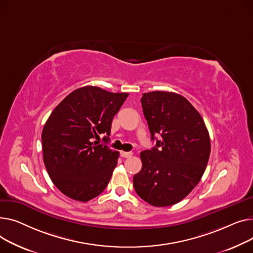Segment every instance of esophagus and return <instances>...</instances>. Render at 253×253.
<instances>
[{"label": "esophagus", "mask_w": 253, "mask_h": 253, "mask_svg": "<svg viewBox=\"0 0 253 253\" xmlns=\"http://www.w3.org/2000/svg\"><path fill=\"white\" fill-rule=\"evenodd\" d=\"M132 155L131 152H125V151H121V156L122 157H125V158H127V157H130Z\"/></svg>", "instance_id": "obj_1"}]
</instances>
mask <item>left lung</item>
I'll list each match as a JSON object with an SVG mask.
<instances>
[{
    "instance_id": "8db88e82",
    "label": "left lung",
    "mask_w": 253,
    "mask_h": 253,
    "mask_svg": "<svg viewBox=\"0 0 253 253\" xmlns=\"http://www.w3.org/2000/svg\"><path fill=\"white\" fill-rule=\"evenodd\" d=\"M141 103L151 140L161 137L151 150L141 152L133 187L153 206L173 205L201 180L211 155L210 133L199 112L179 94L144 93Z\"/></svg>"
}]
</instances>
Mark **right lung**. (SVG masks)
<instances>
[{
	"mask_svg": "<svg viewBox=\"0 0 253 253\" xmlns=\"http://www.w3.org/2000/svg\"><path fill=\"white\" fill-rule=\"evenodd\" d=\"M127 93H110L86 85L66 96L52 111L42 132V158L53 184L67 197L82 202L105 190L117 165L118 151L108 142L113 117Z\"/></svg>",
	"mask_w": 253,
	"mask_h": 253,
	"instance_id": "add662e5",
	"label": "right lung"
}]
</instances>
